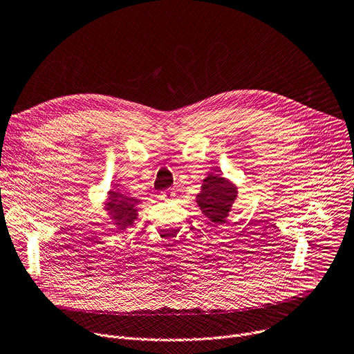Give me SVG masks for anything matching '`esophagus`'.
I'll return each mask as SVG.
<instances>
[{
	"label": "esophagus",
	"mask_w": 354,
	"mask_h": 354,
	"mask_svg": "<svg viewBox=\"0 0 354 354\" xmlns=\"http://www.w3.org/2000/svg\"><path fill=\"white\" fill-rule=\"evenodd\" d=\"M174 196H175V191L174 189H167V191L160 192V195H159V198L162 201H171Z\"/></svg>",
	"instance_id": "1"
}]
</instances>
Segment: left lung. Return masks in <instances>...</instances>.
<instances>
[{
	"label": "left lung",
	"instance_id": "obj_1",
	"mask_svg": "<svg viewBox=\"0 0 354 354\" xmlns=\"http://www.w3.org/2000/svg\"><path fill=\"white\" fill-rule=\"evenodd\" d=\"M236 199L238 186L219 172H209L196 195L199 209L212 223H225Z\"/></svg>",
	"mask_w": 354,
	"mask_h": 354
}]
</instances>
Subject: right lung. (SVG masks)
Masks as SVG:
<instances>
[{"mask_svg": "<svg viewBox=\"0 0 354 354\" xmlns=\"http://www.w3.org/2000/svg\"><path fill=\"white\" fill-rule=\"evenodd\" d=\"M140 203L139 199L131 198L121 192L118 187H111V191L106 194V199L104 201V209L106 215L112 221V225L118 230H124L129 225L135 222L138 218L136 206Z\"/></svg>", "mask_w": 354, "mask_h": 354, "instance_id": "right-lung-1", "label": "right lung"}]
</instances>
